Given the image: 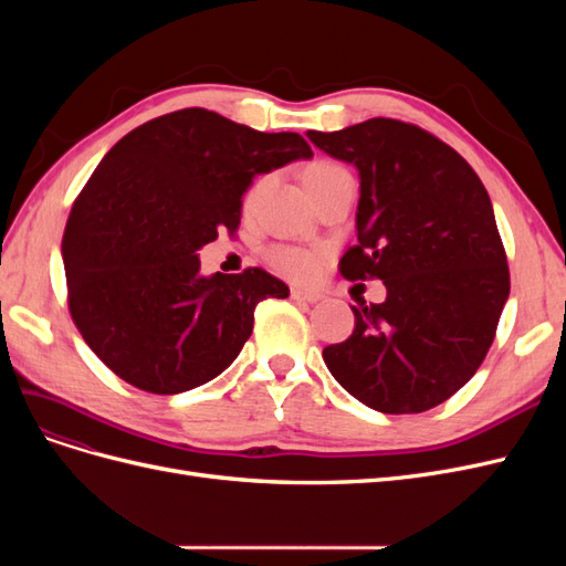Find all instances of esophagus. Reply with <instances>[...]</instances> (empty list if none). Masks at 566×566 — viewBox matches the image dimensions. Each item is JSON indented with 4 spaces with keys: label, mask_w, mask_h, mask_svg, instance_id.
Masks as SVG:
<instances>
[{
    "label": "esophagus",
    "mask_w": 566,
    "mask_h": 566,
    "mask_svg": "<svg viewBox=\"0 0 566 566\" xmlns=\"http://www.w3.org/2000/svg\"><path fill=\"white\" fill-rule=\"evenodd\" d=\"M290 297H293L295 302H304V304H316L321 300L318 293H312V290H302V287L290 290Z\"/></svg>",
    "instance_id": "1"
}]
</instances>
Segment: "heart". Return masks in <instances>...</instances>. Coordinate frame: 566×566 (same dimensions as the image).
<instances>
[{
  "label": "heart",
  "instance_id": "heart-1",
  "mask_svg": "<svg viewBox=\"0 0 566 566\" xmlns=\"http://www.w3.org/2000/svg\"><path fill=\"white\" fill-rule=\"evenodd\" d=\"M337 177H347V169L339 167L335 163L328 160H321L314 163L304 169V184L310 191L314 188L328 184ZM269 264L281 271L283 276L293 279V281H310L316 276V271L321 266V254L314 250H306V248H297V245H276L269 250Z\"/></svg>",
  "mask_w": 566,
  "mask_h": 566
}]
</instances>
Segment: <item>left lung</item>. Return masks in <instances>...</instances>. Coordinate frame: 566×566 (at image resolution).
Masks as SVG:
<instances>
[{
  "mask_svg": "<svg viewBox=\"0 0 566 566\" xmlns=\"http://www.w3.org/2000/svg\"><path fill=\"white\" fill-rule=\"evenodd\" d=\"M306 136L361 179L358 243L339 273L387 287L385 302L352 306L354 333L325 347L323 361L373 410H430L482 366L510 295L486 188L451 146L401 119Z\"/></svg>",
  "mask_w": 566,
  "mask_h": 566,
  "instance_id": "left-lung-1",
  "label": "left lung"
}]
</instances>
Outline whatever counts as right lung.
I'll use <instances>...</instances> for the list:
<instances>
[{"label": "right lung", "instance_id": "1", "mask_svg": "<svg viewBox=\"0 0 566 566\" xmlns=\"http://www.w3.org/2000/svg\"><path fill=\"white\" fill-rule=\"evenodd\" d=\"M312 156L295 132H256L205 108L150 119L106 153L61 254L71 316L117 378L179 394L235 361L254 306L290 290L264 269L202 276L198 250L235 231L256 175Z\"/></svg>", "mask_w": 566, "mask_h": 566}]
</instances>
